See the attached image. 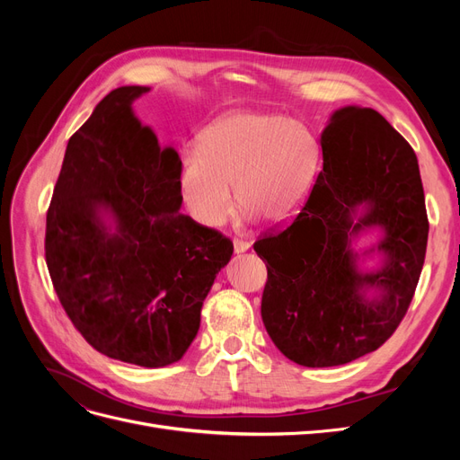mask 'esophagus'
Returning a JSON list of instances; mask_svg holds the SVG:
<instances>
[{
	"instance_id": "obj_1",
	"label": "esophagus",
	"mask_w": 460,
	"mask_h": 460,
	"mask_svg": "<svg viewBox=\"0 0 460 460\" xmlns=\"http://www.w3.org/2000/svg\"><path fill=\"white\" fill-rule=\"evenodd\" d=\"M247 249H249V242L238 240V238L234 240V252H235V253H238V255H240V253H245Z\"/></svg>"
}]
</instances>
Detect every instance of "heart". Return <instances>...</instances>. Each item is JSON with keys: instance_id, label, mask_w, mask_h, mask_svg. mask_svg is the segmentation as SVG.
<instances>
[{"instance_id": "1", "label": "heart", "mask_w": 460, "mask_h": 460, "mask_svg": "<svg viewBox=\"0 0 460 460\" xmlns=\"http://www.w3.org/2000/svg\"><path fill=\"white\" fill-rule=\"evenodd\" d=\"M318 142L303 122L276 115L232 113L208 127L199 151H188L180 190L199 225L218 228L238 199L252 215L282 222L307 196L318 166Z\"/></svg>"}]
</instances>
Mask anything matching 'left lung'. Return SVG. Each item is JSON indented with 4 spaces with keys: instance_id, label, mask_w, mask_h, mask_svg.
<instances>
[{
    "instance_id": "1",
    "label": "left lung",
    "mask_w": 460,
    "mask_h": 460,
    "mask_svg": "<svg viewBox=\"0 0 460 460\" xmlns=\"http://www.w3.org/2000/svg\"><path fill=\"white\" fill-rule=\"evenodd\" d=\"M320 146L323 171L301 213L253 243L269 270L264 328L289 360L311 368L351 363L392 338L419 284L429 228L419 161L380 113L338 109ZM372 226L385 238L369 251L385 262L360 273L350 240ZM370 287L381 291L376 300L364 296Z\"/></svg>"
}]
</instances>
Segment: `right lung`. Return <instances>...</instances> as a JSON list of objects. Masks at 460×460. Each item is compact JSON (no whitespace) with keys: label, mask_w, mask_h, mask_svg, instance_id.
Here are the masks:
<instances>
[{"label":"right lung","mask_w":460,"mask_h":460,"mask_svg":"<svg viewBox=\"0 0 460 460\" xmlns=\"http://www.w3.org/2000/svg\"><path fill=\"white\" fill-rule=\"evenodd\" d=\"M146 92L107 93L68 140L48 208L46 262L66 316L95 351L159 368L198 336L234 245L178 211L182 161L132 113Z\"/></svg>","instance_id":"1"}]
</instances>
